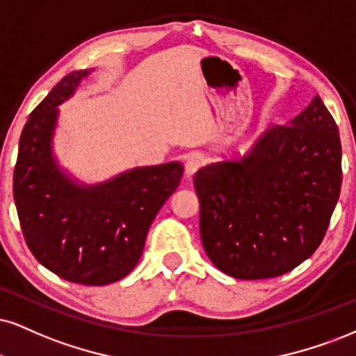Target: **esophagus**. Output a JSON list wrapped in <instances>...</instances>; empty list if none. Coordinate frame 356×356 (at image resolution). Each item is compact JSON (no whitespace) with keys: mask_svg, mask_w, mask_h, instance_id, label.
Wrapping results in <instances>:
<instances>
[{"mask_svg":"<svg viewBox=\"0 0 356 356\" xmlns=\"http://www.w3.org/2000/svg\"><path fill=\"white\" fill-rule=\"evenodd\" d=\"M203 165H204V156L201 155V153H190L185 161V171L188 177L195 175Z\"/></svg>","mask_w":356,"mask_h":356,"instance_id":"1","label":"esophagus"}]
</instances>
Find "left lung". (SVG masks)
Listing matches in <instances>:
<instances>
[{"instance_id": "1", "label": "left lung", "mask_w": 356, "mask_h": 356, "mask_svg": "<svg viewBox=\"0 0 356 356\" xmlns=\"http://www.w3.org/2000/svg\"><path fill=\"white\" fill-rule=\"evenodd\" d=\"M201 243L236 279L292 270L325 236L341 188L339 127L315 95L287 125L269 127L243 156L198 170Z\"/></svg>"}]
</instances>
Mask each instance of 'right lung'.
<instances>
[{"instance_id": "obj_1", "label": "right lung", "mask_w": 356, "mask_h": 356, "mask_svg": "<svg viewBox=\"0 0 356 356\" xmlns=\"http://www.w3.org/2000/svg\"><path fill=\"white\" fill-rule=\"evenodd\" d=\"M90 71L67 74L31 112L19 138L13 195L29 251L69 282L107 285L142 256L147 232L183 177V165L142 166L84 185L57 165L52 137L59 105Z\"/></svg>"}]
</instances>
